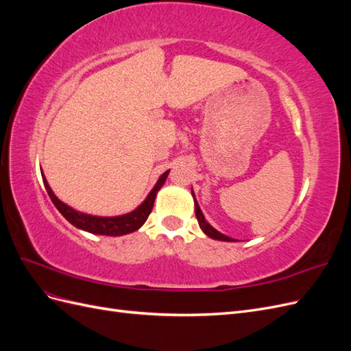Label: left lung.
Returning <instances> with one entry per match:
<instances>
[{"mask_svg":"<svg viewBox=\"0 0 351 351\" xmlns=\"http://www.w3.org/2000/svg\"><path fill=\"white\" fill-rule=\"evenodd\" d=\"M193 199H195V195H193ZM195 212H196V218H197V222H199V227L202 228V231H204L208 237L215 239V240H221V241H236L234 239H231V237H228L226 234H222V232L217 231L214 227L209 224V222L205 219L204 214H202V210H200V208L197 205L196 199H195Z\"/></svg>","mask_w":351,"mask_h":351,"instance_id":"left-lung-1","label":"left lung"}]
</instances>
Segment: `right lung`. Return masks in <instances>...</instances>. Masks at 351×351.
Here are the masks:
<instances>
[{"label": "right lung", "mask_w": 351, "mask_h": 351, "mask_svg": "<svg viewBox=\"0 0 351 351\" xmlns=\"http://www.w3.org/2000/svg\"><path fill=\"white\" fill-rule=\"evenodd\" d=\"M168 173L169 171H165L161 177H159L155 187L151 190V193L147 195V197L145 199L142 205L137 206L133 212H129V214L120 215V217H95V215L82 214V212L70 208L66 204H62V202L51 190L47 178L42 177V180H44L45 189L52 200V204L56 205V208L61 212V215L64 217L70 222V224H73L74 227H77L80 230L89 231V232H92V234L117 237V236L129 234V232L139 230L145 224V221L147 219V217H149V214L152 212L158 190L161 189L162 184L165 183Z\"/></svg>", "instance_id": "1"}]
</instances>
